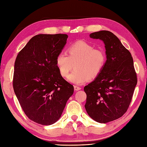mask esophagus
<instances>
[{"instance_id": "obj_1", "label": "esophagus", "mask_w": 147, "mask_h": 147, "mask_svg": "<svg viewBox=\"0 0 147 147\" xmlns=\"http://www.w3.org/2000/svg\"><path fill=\"white\" fill-rule=\"evenodd\" d=\"M74 90L76 91H78V90H81V88L80 87H78V86L75 85L74 86Z\"/></svg>"}]
</instances>
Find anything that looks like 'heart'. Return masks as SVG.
Wrapping results in <instances>:
<instances>
[{
	"instance_id": "obj_1",
	"label": "heart",
	"mask_w": 147,
	"mask_h": 147,
	"mask_svg": "<svg viewBox=\"0 0 147 147\" xmlns=\"http://www.w3.org/2000/svg\"><path fill=\"white\" fill-rule=\"evenodd\" d=\"M66 53L60 52L56 57V65L62 77L68 76L74 66L68 80L71 83L82 84L88 79H94L100 74L106 62V55L103 51L84 41L71 44Z\"/></svg>"
}]
</instances>
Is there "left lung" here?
Listing matches in <instances>:
<instances>
[{"instance_id": "8db88e82", "label": "left lung", "mask_w": 147, "mask_h": 147, "mask_svg": "<svg viewBox=\"0 0 147 147\" xmlns=\"http://www.w3.org/2000/svg\"><path fill=\"white\" fill-rule=\"evenodd\" d=\"M90 37L104 43L107 60L100 74L84 87L85 108L93 120L105 123L119 119L127 112L137 77L130 52L112 32H96Z\"/></svg>"}]
</instances>
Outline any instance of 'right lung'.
Instances as JSON below:
<instances>
[{"label": "right lung", "mask_w": 147, "mask_h": 147, "mask_svg": "<svg viewBox=\"0 0 147 147\" xmlns=\"http://www.w3.org/2000/svg\"><path fill=\"white\" fill-rule=\"evenodd\" d=\"M67 38L61 34L35 35L16 59L14 92L25 114L38 124L56 122L74 94L73 85L61 76L56 65Z\"/></svg>", "instance_id": "add662e5"}]
</instances>
